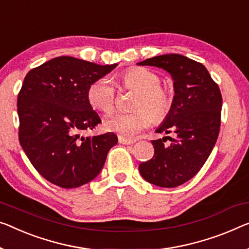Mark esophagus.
I'll return each mask as SVG.
<instances>
[{
  "instance_id": "obj_1",
  "label": "esophagus",
  "mask_w": 249,
  "mask_h": 249,
  "mask_svg": "<svg viewBox=\"0 0 249 249\" xmlns=\"http://www.w3.org/2000/svg\"><path fill=\"white\" fill-rule=\"evenodd\" d=\"M118 141H120V143L126 144V145H129V144H134L136 142L135 140L127 139V137H124V136H118Z\"/></svg>"
}]
</instances>
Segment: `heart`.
Wrapping results in <instances>:
<instances>
[{
	"label": "heart",
	"instance_id": "obj_1",
	"mask_svg": "<svg viewBox=\"0 0 249 249\" xmlns=\"http://www.w3.org/2000/svg\"><path fill=\"white\" fill-rule=\"evenodd\" d=\"M123 88L139 92L133 113H118L105 122L106 128L125 137H133L155 122L164 121L173 106L172 92L161 86V78L146 68H131L120 78ZM116 89L109 78L92 81L87 89V99L92 108L110 114L116 105Z\"/></svg>",
	"mask_w": 249,
	"mask_h": 249
}]
</instances>
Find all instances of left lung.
I'll return each instance as SVG.
<instances>
[{
    "instance_id": "1",
    "label": "left lung",
    "mask_w": 249,
    "mask_h": 249,
    "mask_svg": "<svg viewBox=\"0 0 249 249\" xmlns=\"http://www.w3.org/2000/svg\"><path fill=\"white\" fill-rule=\"evenodd\" d=\"M171 75L173 106L157 133L174 134L170 145L165 137L152 141L154 155L141 163L140 173L158 187L174 188L192 179L205 164L220 129L222 97L206 67L184 55L170 53L141 61ZM170 137V136H166Z\"/></svg>"
}]
</instances>
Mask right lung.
Masks as SVG:
<instances>
[{
    "mask_svg": "<svg viewBox=\"0 0 249 249\" xmlns=\"http://www.w3.org/2000/svg\"><path fill=\"white\" fill-rule=\"evenodd\" d=\"M116 66L64 55L25 76L17 104L18 141L35 169L49 182L65 189L89 182L117 144L112 132L80 136L102 122L88 103L89 85Z\"/></svg>",
    "mask_w": 249,
    "mask_h": 249,
    "instance_id": "1",
    "label": "right lung"
}]
</instances>
